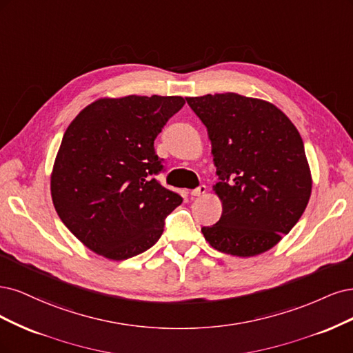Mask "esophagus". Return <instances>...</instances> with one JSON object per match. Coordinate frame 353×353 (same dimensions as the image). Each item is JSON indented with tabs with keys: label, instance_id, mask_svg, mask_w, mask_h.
Listing matches in <instances>:
<instances>
[{
	"label": "esophagus",
	"instance_id": "esophagus-1",
	"mask_svg": "<svg viewBox=\"0 0 353 353\" xmlns=\"http://www.w3.org/2000/svg\"><path fill=\"white\" fill-rule=\"evenodd\" d=\"M205 193H207V186L205 185H201L196 189L190 190V195L192 196H202V195H205Z\"/></svg>",
	"mask_w": 353,
	"mask_h": 353
}]
</instances>
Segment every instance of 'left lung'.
Segmentation results:
<instances>
[{
    "mask_svg": "<svg viewBox=\"0 0 353 353\" xmlns=\"http://www.w3.org/2000/svg\"><path fill=\"white\" fill-rule=\"evenodd\" d=\"M205 124L221 199L220 220L202 227L220 252L255 256L276 246L303 214L312 179L294 124L271 102L239 94L186 98Z\"/></svg>",
    "mask_w": 353,
    "mask_h": 353,
    "instance_id": "obj_1",
    "label": "left lung"
}]
</instances>
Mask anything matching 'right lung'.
<instances>
[{
  "label": "right lung",
  "instance_id": "add662e5",
  "mask_svg": "<svg viewBox=\"0 0 353 353\" xmlns=\"http://www.w3.org/2000/svg\"><path fill=\"white\" fill-rule=\"evenodd\" d=\"M181 97L101 98L67 128L51 173L57 214L90 251L123 261L157 243L181 196L154 176V141Z\"/></svg>",
  "mask_w": 353,
  "mask_h": 353
}]
</instances>
